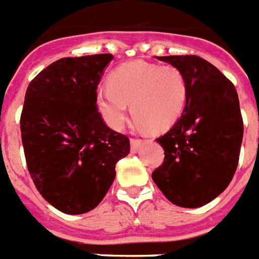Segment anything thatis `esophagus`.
Masks as SVG:
<instances>
[{"label":"esophagus","instance_id":"34e87169","mask_svg":"<svg viewBox=\"0 0 259 259\" xmlns=\"http://www.w3.org/2000/svg\"><path fill=\"white\" fill-rule=\"evenodd\" d=\"M143 140L140 139H131V151L132 152H138L139 148L142 147Z\"/></svg>","mask_w":259,"mask_h":259}]
</instances>
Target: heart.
Segmentation results:
<instances>
[{"mask_svg":"<svg viewBox=\"0 0 259 259\" xmlns=\"http://www.w3.org/2000/svg\"><path fill=\"white\" fill-rule=\"evenodd\" d=\"M187 102V80L173 66L131 61L116 67L110 86L100 87L96 104L110 127L124 124L131 103L138 124L155 131L169 128L183 114Z\"/></svg>","mask_w":259,"mask_h":259,"instance_id":"1","label":"heart"}]
</instances>
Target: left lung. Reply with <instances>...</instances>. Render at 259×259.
I'll use <instances>...</instances> for the list:
<instances>
[{"mask_svg": "<svg viewBox=\"0 0 259 259\" xmlns=\"http://www.w3.org/2000/svg\"><path fill=\"white\" fill-rule=\"evenodd\" d=\"M187 80L183 115L156 139L164 163L152 179L172 204L198 208L225 191L236 173L243 121L236 87L219 68L197 55L157 57Z\"/></svg>", "mask_w": 259, "mask_h": 259, "instance_id": "left-lung-1", "label": "left lung"}]
</instances>
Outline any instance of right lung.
Listing matches in <instances>:
<instances>
[{
  "mask_svg": "<svg viewBox=\"0 0 259 259\" xmlns=\"http://www.w3.org/2000/svg\"><path fill=\"white\" fill-rule=\"evenodd\" d=\"M112 54L62 58L30 82L21 114L27 169L42 197L66 214L96 208L130 153V139L107 127L96 89Z\"/></svg>",
  "mask_w": 259,
  "mask_h": 259,
  "instance_id": "1",
  "label": "right lung"
}]
</instances>
